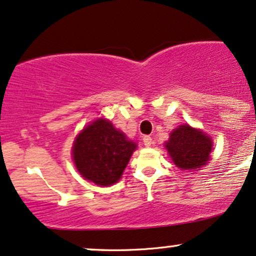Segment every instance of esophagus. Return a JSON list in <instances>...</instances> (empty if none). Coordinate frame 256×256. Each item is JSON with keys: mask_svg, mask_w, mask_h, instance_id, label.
<instances>
[{"mask_svg": "<svg viewBox=\"0 0 256 256\" xmlns=\"http://www.w3.org/2000/svg\"><path fill=\"white\" fill-rule=\"evenodd\" d=\"M142 142L146 147H150L152 145V138L148 136V135H146V136L142 138Z\"/></svg>", "mask_w": 256, "mask_h": 256, "instance_id": "obj_1", "label": "esophagus"}]
</instances>
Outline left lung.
Listing matches in <instances>:
<instances>
[{
	"instance_id": "8db88e82",
	"label": "left lung",
	"mask_w": 256,
	"mask_h": 256,
	"mask_svg": "<svg viewBox=\"0 0 256 256\" xmlns=\"http://www.w3.org/2000/svg\"><path fill=\"white\" fill-rule=\"evenodd\" d=\"M165 148L177 168L198 170L211 158L213 141L200 129L182 124L171 132Z\"/></svg>"
}]
</instances>
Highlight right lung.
<instances>
[{
  "label": "right lung",
  "instance_id": "obj_1",
  "mask_svg": "<svg viewBox=\"0 0 256 256\" xmlns=\"http://www.w3.org/2000/svg\"><path fill=\"white\" fill-rule=\"evenodd\" d=\"M136 150V144L105 118L86 126L75 138L72 154L75 168L85 180L108 187L121 178Z\"/></svg>",
  "mask_w": 256,
  "mask_h": 256
}]
</instances>
